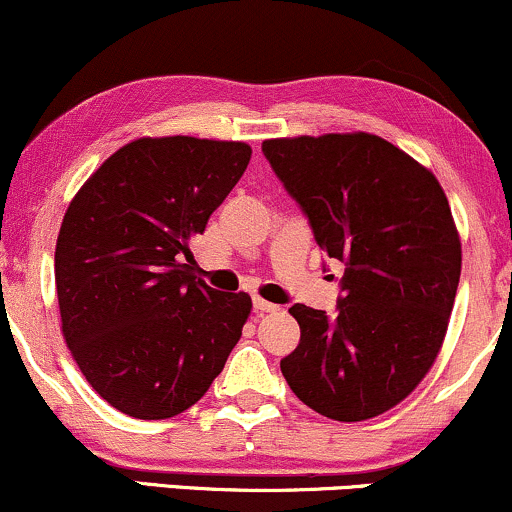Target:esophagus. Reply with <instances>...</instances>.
<instances>
[{
    "mask_svg": "<svg viewBox=\"0 0 512 512\" xmlns=\"http://www.w3.org/2000/svg\"><path fill=\"white\" fill-rule=\"evenodd\" d=\"M252 310H255L257 315H264V313H274V310H279V305L262 301V298H255V301H252Z\"/></svg>",
    "mask_w": 512,
    "mask_h": 512,
    "instance_id": "34e87169",
    "label": "esophagus"
}]
</instances>
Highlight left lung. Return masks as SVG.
<instances>
[{
    "label": "left lung",
    "instance_id": "obj_1",
    "mask_svg": "<svg viewBox=\"0 0 512 512\" xmlns=\"http://www.w3.org/2000/svg\"><path fill=\"white\" fill-rule=\"evenodd\" d=\"M262 154L320 250L344 264L337 313L289 308L301 342L281 373L317 414L373 419L424 380L448 330L462 269L448 197L375 134L267 139Z\"/></svg>",
    "mask_w": 512,
    "mask_h": 512
}]
</instances>
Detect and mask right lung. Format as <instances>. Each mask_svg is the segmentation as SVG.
<instances>
[{
    "mask_svg": "<svg viewBox=\"0 0 512 512\" xmlns=\"http://www.w3.org/2000/svg\"><path fill=\"white\" fill-rule=\"evenodd\" d=\"M243 142L137 139L76 192L55 250L62 334L88 385L134 419L204 397L252 301L192 274V238L245 173Z\"/></svg>",
    "mask_w": 512,
    "mask_h": 512,
    "instance_id": "obj_1",
    "label": "right lung"
}]
</instances>
